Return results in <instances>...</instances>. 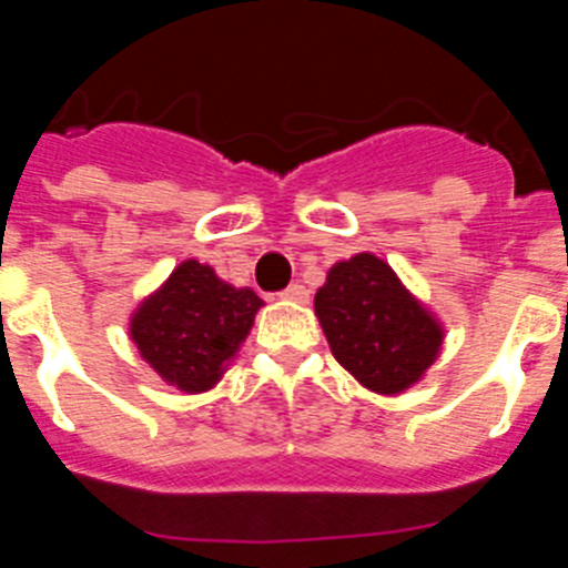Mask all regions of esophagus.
<instances>
[{
  "instance_id": "esophagus-1",
  "label": "esophagus",
  "mask_w": 568,
  "mask_h": 568,
  "mask_svg": "<svg viewBox=\"0 0 568 568\" xmlns=\"http://www.w3.org/2000/svg\"><path fill=\"white\" fill-rule=\"evenodd\" d=\"M281 298L284 301H295V304H307L310 301V290L304 287V284H290L284 293H281Z\"/></svg>"
}]
</instances>
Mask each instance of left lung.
Segmentation results:
<instances>
[{
  "label": "left lung",
  "instance_id": "1",
  "mask_svg": "<svg viewBox=\"0 0 568 568\" xmlns=\"http://www.w3.org/2000/svg\"><path fill=\"white\" fill-rule=\"evenodd\" d=\"M315 315L335 361L381 395L418 384L444 344L440 321L373 253L333 264L315 293Z\"/></svg>",
  "mask_w": 568,
  "mask_h": 568
}]
</instances>
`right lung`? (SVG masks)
<instances>
[{"label":"right lung","mask_w":568,"mask_h":568,"mask_svg":"<svg viewBox=\"0 0 568 568\" xmlns=\"http://www.w3.org/2000/svg\"><path fill=\"white\" fill-rule=\"evenodd\" d=\"M261 304L250 287H233L210 264L187 258L139 304L130 338L170 386L207 393L247 338Z\"/></svg>","instance_id":"add662e5"}]
</instances>
